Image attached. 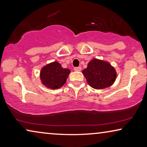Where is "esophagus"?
I'll return each instance as SVG.
<instances>
[{
  "label": "esophagus",
  "mask_w": 147,
  "mask_h": 147,
  "mask_svg": "<svg viewBox=\"0 0 147 147\" xmlns=\"http://www.w3.org/2000/svg\"><path fill=\"white\" fill-rule=\"evenodd\" d=\"M81 69H82V68L80 67H74V70L75 71H80Z\"/></svg>",
  "instance_id": "esophagus-1"
}]
</instances>
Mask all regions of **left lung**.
<instances>
[{
    "label": "left lung",
    "mask_w": 147,
    "mask_h": 147,
    "mask_svg": "<svg viewBox=\"0 0 147 147\" xmlns=\"http://www.w3.org/2000/svg\"><path fill=\"white\" fill-rule=\"evenodd\" d=\"M88 84L93 88L103 89L115 82L116 72L108 62L94 59L82 71Z\"/></svg>",
    "instance_id": "1"
}]
</instances>
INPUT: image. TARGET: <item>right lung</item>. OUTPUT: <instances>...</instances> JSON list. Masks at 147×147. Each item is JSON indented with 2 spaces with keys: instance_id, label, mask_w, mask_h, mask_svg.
Wrapping results in <instances>:
<instances>
[{
  "instance_id": "obj_1",
  "label": "right lung",
  "mask_w": 147,
  "mask_h": 147,
  "mask_svg": "<svg viewBox=\"0 0 147 147\" xmlns=\"http://www.w3.org/2000/svg\"><path fill=\"white\" fill-rule=\"evenodd\" d=\"M70 73L69 69H63L60 63L53 62L41 69L40 77L42 83L46 86L57 89L63 86Z\"/></svg>"
}]
</instances>
